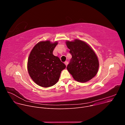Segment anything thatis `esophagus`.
I'll return each instance as SVG.
<instances>
[{"label":"esophagus","mask_w":125,"mask_h":125,"mask_svg":"<svg viewBox=\"0 0 125 125\" xmlns=\"http://www.w3.org/2000/svg\"><path fill=\"white\" fill-rule=\"evenodd\" d=\"M64 64H65V65L67 66V65H68V62H67V61H65V62H64Z\"/></svg>","instance_id":"esophagus-1"}]
</instances>
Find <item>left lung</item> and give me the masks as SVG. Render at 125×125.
<instances>
[{
	"label": "left lung",
	"mask_w": 125,
	"mask_h": 125,
	"mask_svg": "<svg viewBox=\"0 0 125 125\" xmlns=\"http://www.w3.org/2000/svg\"><path fill=\"white\" fill-rule=\"evenodd\" d=\"M72 57L67 67L74 79L84 83L93 79L97 74L99 68L97 57L86 42L79 40L66 42Z\"/></svg>",
	"instance_id": "left-lung-1"
}]
</instances>
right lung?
Masks as SVG:
<instances>
[{
  "label": "right lung",
  "instance_id": "right-lung-1",
  "mask_svg": "<svg viewBox=\"0 0 125 125\" xmlns=\"http://www.w3.org/2000/svg\"><path fill=\"white\" fill-rule=\"evenodd\" d=\"M58 42H41L31 50L28 60L30 76L38 85L47 87L54 85L59 80L61 71L66 65L53 51Z\"/></svg>",
  "mask_w": 125,
  "mask_h": 125
}]
</instances>
